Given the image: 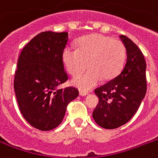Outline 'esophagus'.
Listing matches in <instances>:
<instances>
[{"mask_svg":"<svg viewBox=\"0 0 158 158\" xmlns=\"http://www.w3.org/2000/svg\"><path fill=\"white\" fill-rule=\"evenodd\" d=\"M89 94V93L85 92V91H79V95L80 96H87Z\"/></svg>","mask_w":158,"mask_h":158,"instance_id":"esophagus-1","label":"esophagus"}]
</instances>
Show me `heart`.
Returning a JSON list of instances; mask_svg holds the SVG:
<instances>
[{"label": "heart", "instance_id": "obj_1", "mask_svg": "<svg viewBox=\"0 0 158 158\" xmlns=\"http://www.w3.org/2000/svg\"><path fill=\"white\" fill-rule=\"evenodd\" d=\"M126 48L122 41L99 34L82 37L78 49L66 46L62 60L71 75L77 76L89 63V69L73 79L72 84L82 90H89L100 83L102 79H114L122 70L126 60Z\"/></svg>", "mask_w": 158, "mask_h": 158}]
</instances>
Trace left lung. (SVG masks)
Here are the masks:
<instances>
[{
  "label": "left lung",
  "mask_w": 158,
  "mask_h": 158,
  "mask_svg": "<svg viewBox=\"0 0 158 158\" xmlns=\"http://www.w3.org/2000/svg\"><path fill=\"white\" fill-rule=\"evenodd\" d=\"M119 37L127 50L124 67L115 78L94 90L98 103L93 118L106 129H114L128 122L147 92V66L143 53L127 36Z\"/></svg>",
  "instance_id": "1"
}]
</instances>
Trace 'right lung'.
<instances>
[{
    "label": "right lung",
    "mask_w": 158,
    "mask_h": 158,
    "mask_svg": "<svg viewBox=\"0 0 158 158\" xmlns=\"http://www.w3.org/2000/svg\"><path fill=\"white\" fill-rule=\"evenodd\" d=\"M68 40L67 32H41L23 48L18 59L14 79L18 106L24 118L41 131L59 126L67 105L79 96L75 88L57 89L68 80L62 60Z\"/></svg>",
    "instance_id": "add662e5"
}]
</instances>
